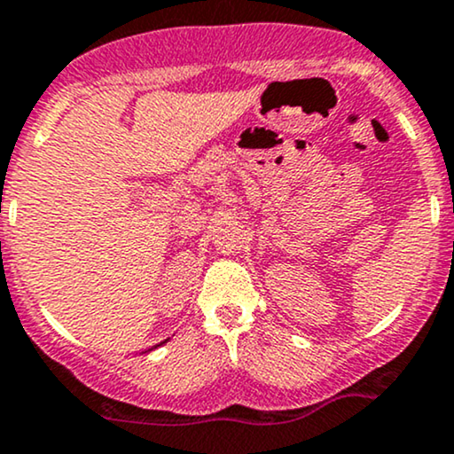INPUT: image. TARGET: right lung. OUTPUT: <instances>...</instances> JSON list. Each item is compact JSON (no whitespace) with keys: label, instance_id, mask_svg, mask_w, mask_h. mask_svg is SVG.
Instances as JSON below:
<instances>
[{"label":"right lung","instance_id":"add662e5","mask_svg":"<svg viewBox=\"0 0 454 454\" xmlns=\"http://www.w3.org/2000/svg\"><path fill=\"white\" fill-rule=\"evenodd\" d=\"M165 342H168V338H167V340H162V342H160V345H156V347L147 348V351H141V353H150V351H154V348H158V347H162V345H165Z\"/></svg>","mask_w":454,"mask_h":454}]
</instances>
